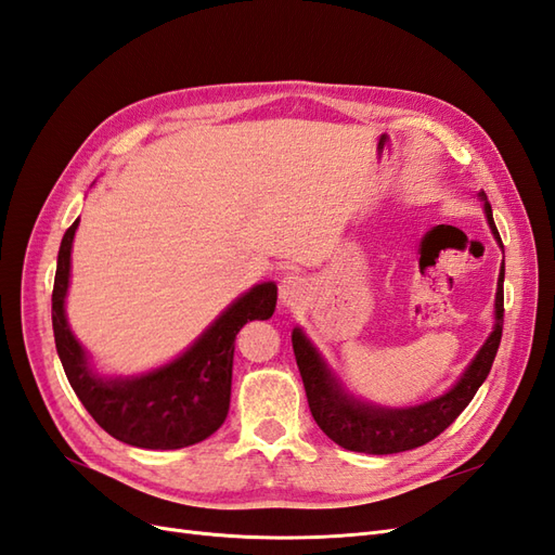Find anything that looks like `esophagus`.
I'll return each mask as SVG.
<instances>
[{
	"label": "esophagus",
	"mask_w": 555,
	"mask_h": 555,
	"mask_svg": "<svg viewBox=\"0 0 555 555\" xmlns=\"http://www.w3.org/2000/svg\"><path fill=\"white\" fill-rule=\"evenodd\" d=\"M279 295H281V302L283 305H297V302L302 300V295H305V281L300 276H295V274L283 276Z\"/></svg>",
	"instance_id": "34e87169"
}]
</instances>
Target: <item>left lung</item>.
Wrapping results in <instances>:
<instances>
[{"instance_id":"left-lung-1","label":"left lung","mask_w":555,"mask_h":555,"mask_svg":"<svg viewBox=\"0 0 555 555\" xmlns=\"http://www.w3.org/2000/svg\"><path fill=\"white\" fill-rule=\"evenodd\" d=\"M480 198L486 202V216L492 227V234L502 244L500 232H496L492 220V208L488 204L486 192H480ZM504 267L500 272V288H496V323L486 345L480 347L472 365L466 367L446 396L436 401L422 403L415 408L403 410H385L373 408L353 399L335 385L331 373L325 371L323 361L319 359L317 349L307 343V337L300 331H293V351L297 367H300L302 385L307 391V403L311 410V417L317 420L321 431L335 440L337 446L353 452H367V454H393L403 450H413L424 443H429L438 434H443L448 426L460 417L462 410L472 403L478 387L486 382L492 361L496 357L502 339V325H504Z\"/></svg>"}]
</instances>
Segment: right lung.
<instances>
[{
	"label": "right lung",
	"mask_w": 555,
	"mask_h": 555,
	"mask_svg": "<svg viewBox=\"0 0 555 555\" xmlns=\"http://www.w3.org/2000/svg\"><path fill=\"white\" fill-rule=\"evenodd\" d=\"M79 220L67 227L55 267L51 319L55 349L69 387L89 415L121 443L147 450H178L198 443L230 410L236 333L253 319H269L276 307L274 283H260L224 311L180 359L135 379L107 382L89 371L83 349L65 321L69 250Z\"/></svg>",
	"instance_id": "1"
}]
</instances>
